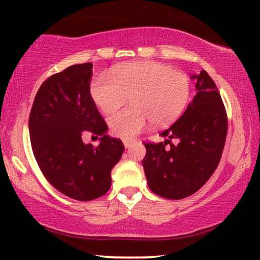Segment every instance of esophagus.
<instances>
[{
  "label": "esophagus",
  "instance_id": "34e87169",
  "mask_svg": "<svg viewBox=\"0 0 260 260\" xmlns=\"http://www.w3.org/2000/svg\"><path fill=\"white\" fill-rule=\"evenodd\" d=\"M123 144H124V147H126V148H129L131 145L133 144V142H132V140L126 139V140H123Z\"/></svg>",
  "mask_w": 260,
  "mask_h": 260
}]
</instances>
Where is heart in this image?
<instances>
[{
	"label": "heart",
	"instance_id": "b5f03b06",
	"mask_svg": "<svg viewBox=\"0 0 260 260\" xmlns=\"http://www.w3.org/2000/svg\"><path fill=\"white\" fill-rule=\"evenodd\" d=\"M189 79L182 71L154 61L118 64L110 73H99L90 84L91 99L104 113L126 103L131 105L109 118L112 134L133 139L149 122L154 127L171 123L181 115L189 98Z\"/></svg>",
	"mask_w": 260,
	"mask_h": 260
}]
</instances>
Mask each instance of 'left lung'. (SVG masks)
Segmentation results:
<instances>
[{"instance_id": "left-lung-1", "label": "left lung", "mask_w": 260, "mask_h": 260, "mask_svg": "<svg viewBox=\"0 0 260 260\" xmlns=\"http://www.w3.org/2000/svg\"><path fill=\"white\" fill-rule=\"evenodd\" d=\"M197 94L177 121L161 133L165 142L144 143L143 168L155 194L183 199L207 183L219 165L228 134V115L210 76L202 71L190 77ZM177 139L176 145L171 143Z\"/></svg>"}]
</instances>
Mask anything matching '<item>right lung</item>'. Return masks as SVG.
<instances>
[{
  "mask_svg": "<svg viewBox=\"0 0 260 260\" xmlns=\"http://www.w3.org/2000/svg\"><path fill=\"white\" fill-rule=\"evenodd\" d=\"M90 62L73 64L41 84L29 116L32 153L45 178L62 194L92 201L111 187V170L123 154L117 138L107 136V124L91 99ZM101 137L98 147L82 136Z\"/></svg>",
  "mask_w": 260,
  "mask_h": 260,
  "instance_id": "obj_1",
  "label": "right lung"
}]
</instances>
